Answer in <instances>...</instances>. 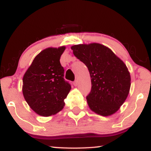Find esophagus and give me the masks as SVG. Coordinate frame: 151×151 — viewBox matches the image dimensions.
Instances as JSON below:
<instances>
[{"label":"esophagus","instance_id":"esophagus-1","mask_svg":"<svg viewBox=\"0 0 151 151\" xmlns=\"http://www.w3.org/2000/svg\"><path fill=\"white\" fill-rule=\"evenodd\" d=\"M73 84H74V85H75V86H77V85H78V81L75 80V82L73 83Z\"/></svg>","mask_w":151,"mask_h":151}]
</instances>
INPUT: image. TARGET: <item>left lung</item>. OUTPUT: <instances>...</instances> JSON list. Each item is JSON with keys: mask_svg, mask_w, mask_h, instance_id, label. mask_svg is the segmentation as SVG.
<instances>
[{"mask_svg": "<svg viewBox=\"0 0 151 151\" xmlns=\"http://www.w3.org/2000/svg\"><path fill=\"white\" fill-rule=\"evenodd\" d=\"M71 49L89 70L91 89L86 98L90 109L104 116L115 113L127 98L131 86L125 63L100 43L76 45Z\"/></svg>", "mask_w": 151, "mask_h": 151, "instance_id": "8db88e82", "label": "left lung"}]
</instances>
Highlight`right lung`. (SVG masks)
Masks as SVG:
<instances>
[{
	"label": "right lung",
	"instance_id": "1",
	"mask_svg": "<svg viewBox=\"0 0 151 151\" xmlns=\"http://www.w3.org/2000/svg\"><path fill=\"white\" fill-rule=\"evenodd\" d=\"M66 49L49 47L38 54L23 77L24 99L39 115L49 116L64 108L71 86L65 81L60 59Z\"/></svg>",
	"mask_w": 151,
	"mask_h": 151
}]
</instances>
